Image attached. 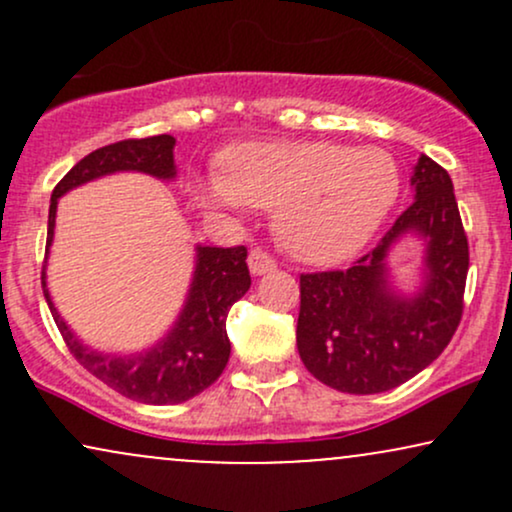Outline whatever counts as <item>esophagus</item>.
Here are the masks:
<instances>
[{
  "label": "esophagus",
  "mask_w": 512,
  "mask_h": 512,
  "mask_svg": "<svg viewBox=\"0 0 512 512\" xmlns=\"http://www.w3.org/2000/svg\"><path fill=\"white\" fill-rule=\"evenodd\" d=\"M248 267H250V272L255 274V276H262V274L272 272L276 264H274V257L272 255H267V252H264V250L255 248V250H250V255H248Z\"/></svg>",
  "instance_id": "esophagus-1"
}]
</instances>
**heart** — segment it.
I'll list each match as a JSON object with an SVG mask.
<instances>
[{"label":"heart","mask_w":512,"mask_h":512,"mask_svg":"<svg viewBox=\"0 0 512 512\" xmlns=\"http://www.w3.org/2000/svg\"><path fill=\"white\" fill-rule=\"evenodd\" d=\"M226 175L202 185L209 209L274 211L281 245L296 260L337 264L375 236L399 197L395 158L332 142H267L228 151Z\"/></svg>","instance_id":"heart-1"}]
</instances>
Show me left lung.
I'll return each mask as SVG.
<instances>
[{
    "instance_id": "1",
    "label": "left lung",
    "mask_w": 512,
    "mask_h": 512,
    "mask_svg": "<svg viewBox=\"0 0 512 512\" xmlns=\"http://www.w3.org/2000/svg\"><path fill=\"white\" fill-rule=\"evenodd\" d=\"M414 202L368 255L344 272L301 274L296 344L320 383L375 395L431 366L462 320L469 245L448 170L421 154ZM404 235L425 240V274L414 294L394 289L386 255Z\"/></svg>"
}]
</instances>
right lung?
<instances>
[{"mask_svg":"<svg viewBox=\"0 0 512 512\" xmlns=\"http://www.w3.org/2000/svg\"><path fill=\"white\" fill-rule=\"evenodd\" d=\"M175 139L170 134L125 139L91 151L57 182L50 197L48 255L55 238L57 202L74 187L113 173H146L158 180L175 178ZM195 274L178 320L149 349L137 354H103L81 342L52 303L43 267V293L55 325L76 361L115 392L144 404H180L204 392L226 368L231 342L226 317L231 305L250 289L248 250L197 245Z\"/></svg>","mask_w":512,"mask_h":512,"instance_id":"1","label":"right lung"}]
</instances>
